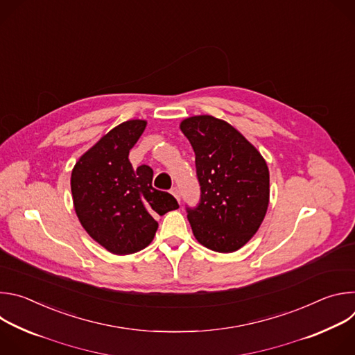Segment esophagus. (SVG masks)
Listing matches in <instances>:
<instances>
[{
  "label": "esophagus",
  "mask_w": 355,
  "mask_h": 355,
  "mask_svg": "<svg viewBox=\"0 0 355 355\" xmlns=\"http://www.w3.org/2000/svg\"><path fill=\"white\" fill-rule=\"evenodd\" d=\"M170 192L174 195V198H175L178 202L181 200V195H180V189H178V188H175V187H174V188H171V189H170Z\"/></svg>",
  "instance_id": "34e87169"
}]
</instances>
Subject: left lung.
Wrapping results in <instances>:
<instances>
[{
	"label": "left lung",
	"instance_id": "8db88e82",
	"mask_svg": "<svg viewBox=\"0 0 355 355\" xmlns=\"http://www.w3.org/2000/svg\"><path fill=\"white\" fill-rule=\"evenodd\" d=\"M180 129L195 151L200 202L188 208L195 239L218 252L241 248L261 226L270 202V171L260 151L226 121L184 119Z\"/></svg>",
	"mask_w": 355,
	"mask_h": 355
}]
</instances>
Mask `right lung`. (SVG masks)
Segmentation results:
<instances>
[{
    "label": "right lung",
    "instance_id": "add662e5",
    "mask_svg": "<svg viewBox=\"0 0 355 355\" xmlns=\"http://www.w3.org/2000/svg\"><path fill=\"white\" fill-rule=\"evenodd\" d=\"M147 122L126 121L101 137L71 171L77 218L85 232L112 254L126 256L155 239L157 215L178 208L175 198L153 188V170L133 168L129 151Z\"/></svg>",
    "mask_w": 355,
    "mask_h": 355
}]
</instances>
